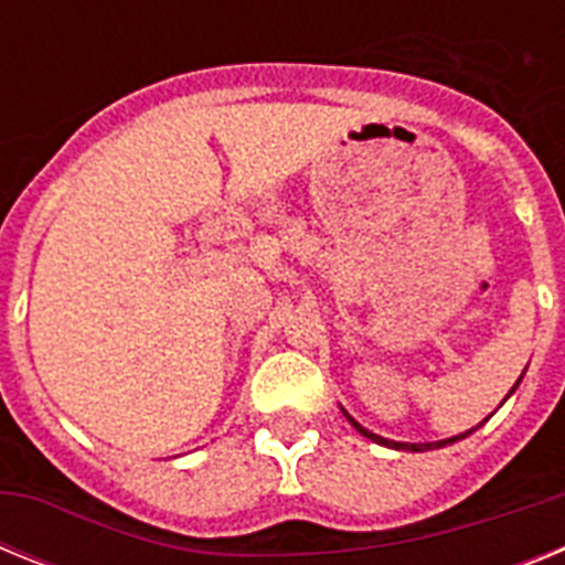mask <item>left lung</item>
Masks as SVG:
<instances>
[{"label": "left lung", "instance_id": "1", "mask_svg": "<svg viewBox=\"0 0 565 565\" xmlns=\"http://www.w3.org/2000/svg\"><path fill=\"white\" fill-rule=\"evenodd\" d=\"M515 387H518V382H515ZM515 387H512V391H515ZM509 391V393H512ZM344 413V411H342ZM344 416H348V413H344ZM348 422L353 424V427H356L359 433H362L364 438H371V441H376V444H384V447H393V450H411V452H424V450H438V447H447V444H452V441H458V438H467L469 433L472 430H467V433H461V436H452V438H444V441H433V444H407V441H391V438H382V436H376V433H371V430H364L362 424L356 422V418L353 416H348Z\"/></svg>", "mask_w": 565, "mask_h": 565}]
</instances>
